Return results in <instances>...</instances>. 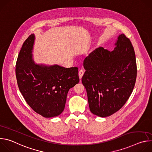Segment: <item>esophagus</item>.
I'll return each mask as SVG.
<instances>
[{
	"mask_svg": "<svg viewBox=\"0 0 152 152\" xmlns=\"http://www.w3.org/2000/svg\"><path fill=\"white\" fill-rule=\"evenodd\" d=\"M83 74H84V71H83V70H80V71L79 72V77L80 79L82 77Z\"/></svg>",
	"mask_w": 152,
	"mask_h": 152,
	"instance_id": "esophagus-1",
	"label": "esophagus"
}]
</instances>
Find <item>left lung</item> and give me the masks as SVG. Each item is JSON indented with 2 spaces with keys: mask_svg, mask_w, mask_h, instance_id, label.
Instances as JSON below:
<instances>
[{
  "mask_svg": "<svg viewBox=\"0 0 152 152\" xmlns=\"http://www.w3.org/2000/svg\"><path fill=\"white\" fill-rule=\"evenodd\" d=\"M113 51L100 47L93 51L83 67L82 82L86 90L90 111L106 117L118 111L134 90L137 62L132 43L119 35Z\"/></svg>",
  "mask_w": 152,
  "mask_h": 152,
  "instance_id": "1",
  "label": "left lung"
}]
</instances>
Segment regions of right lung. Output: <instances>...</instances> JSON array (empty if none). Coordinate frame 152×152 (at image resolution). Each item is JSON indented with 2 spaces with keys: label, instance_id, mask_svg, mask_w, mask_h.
<instances>
[{
  "label": "right lung",
  "instance_id": "right-lung-1",
  "mask_svg": "<svg viewBox=\"0 0 152 152\" xmlns=\"http://www.w3.org/2000/svg\"><path fill=\"white\" fill-rule=\"evenodd\" d=\"M35 39L31 34L18 54L15 68L18 86L35 112L46 118L56 117L64 110L69 90L79 82L78 69L35 63L32 54Z\"/></svg>",
  "mask_w": 152,
  "mask_h": 152
}]
</instances>
